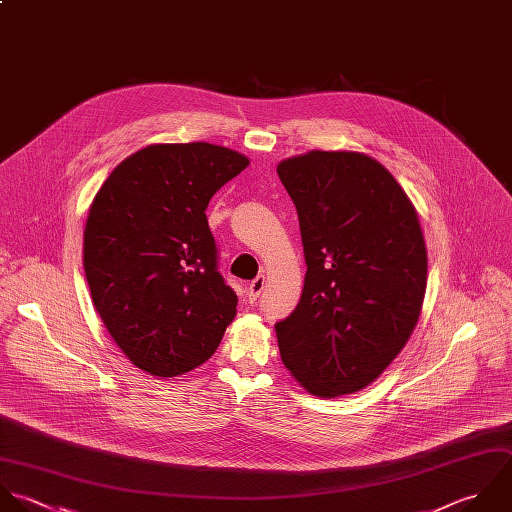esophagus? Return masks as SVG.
<instances>
[{
    "label": "esophagus",
    "mask_w": 512,
    "mask_h": 512,
    "mask_svg": "<svg viewBox=\"0 0 512 512\" xmlns=\"http://www.w3.org/2000/svg\"><path fill=\"white\" fill-rule=\"evenodd\" d=\"M263 287H265V275H259L257 279H253V281L249 283V289H247L249 301H257L259 295H261V291H263Z\"/></svg>",
    "instance_id": "1"
}]
</instances>
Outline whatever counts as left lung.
I'll return each mask as SVG.
<instances>
[{"mask_svg": "<svg viewBox=\"0 0 512 512\" xmlns=\"http://www.w3.org/2000/svg\"><path fill=\"white\" fill-rule=\"evenodd\" d=\"M277 173L291 195L305 251L297 309L275 325L279 351L311 395L357 393L407 345L427 291L419 213L377 159L309 151Z\"/></svg>", "mask_w": 512, "mask_h": 512, "instance_id": "obj_1", "label": "left lung"}]
</instances>
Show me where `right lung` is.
Returning a JSON list of instances; mask_svg holds the SVG:
<instances>
[{"label":"right lung","instance_id":"obj_1","mask_svg":"<svg viewBox=\"0 0 512 512\" xmlns=\"http://www.w3.org/2000/svg\"><path fill=\"white\" fill-rule=\"evenodd\" d=\"M247 165L205 141L155 143L123 159L93 197L83 231L89 293L117 347L149 375L203 365L237 315L205 209Z\"/></svg>","mask_w":512,"mask_h":512}]
</instances>
